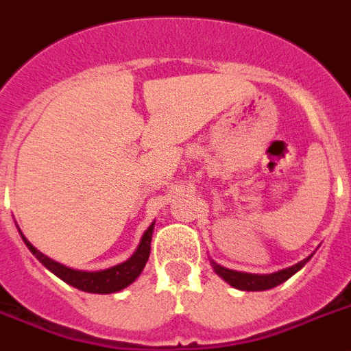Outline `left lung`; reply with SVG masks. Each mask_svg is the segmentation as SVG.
I'll list each match as a JSON object with an SVG mask.
<instances>
[{"instance_id": "1", "label": "left lung", "mask_w": 351, "mask_h": 351, "mask_svg": "<svg viewBox=\"0 0 351 351\" xmlns=\"http://www.w3.org/2000/svg\"><path fill=\"white\" fill-rule=\"evenodd\" d=\"M311 258H312V254L311 256H306L305 260L298 262L296 265L282 269V271H278V273H273V274L240 273V271H233V269L222 267V265H219V263L213 262V260H211V265H213V271H215V273L224 280V282H228L231 287H234V289H240V291H267V289H273V287L287 282L292 274H296L298 271H300V269L303 267V265H305Z\"/></svg>"}]
</instances>
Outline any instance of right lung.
I'll use <instances>...</instances> for the list:
<instances>
[{"mask_svg": "<svg viewBox=\"0 0 351 351\" xmlns=\"http://www.w3.org/2000/svg\"><path fill=\"white\" fill-rule=\"evenodd\" d=\"M17 230H19V228H17ZM152 231H154V222L149 226V230L145 231L143 237H141L140 240V245L136 247L134 254H132L129 260L118 263L114 267L104 269V271H75V269L71 267H66L62 263L55 262V260L48 258V256L40 253V251H37V249L26 240V237L21 233V230H19V233H21L23 242L26 244V247L30 249L32 254H34L48 271H51L55 276H59L62 282L75 287L78 291L93 292V294H111V292H118L121 291V289L129 287L130 283L134 282L136 278L141 274L145 263L149 260Z\"/></svg>", "mask_w": 351, "mask_h": 351, "instance_id": "1", "label": "right lung"}]
</instances>
